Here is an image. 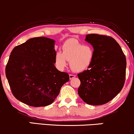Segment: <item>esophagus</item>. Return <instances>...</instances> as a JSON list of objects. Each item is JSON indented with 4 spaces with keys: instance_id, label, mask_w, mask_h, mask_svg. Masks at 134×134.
<instances>
[{
    "instance_id": "1",
    "label": "esophagus",
    "mask_w": 134,
    "mask_h": 134,
    "mask_svg": "<svg viewBox=\"0 0 134 134\" xmlns=\"http://www.w3.org/2000/svg\"><path fill=\"white\" fill-rule=\"evenodd\" d=\"M75 77H76V75H73V74H70V75H69V78H70V80L74 79V78H75Z\"/></svg>"
}]
</instances>
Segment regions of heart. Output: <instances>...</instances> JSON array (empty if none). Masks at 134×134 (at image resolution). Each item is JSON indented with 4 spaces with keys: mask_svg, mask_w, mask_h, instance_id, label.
<instances>
[{
    "mask_svg": "<svg viewBox=\"0 0 134 134\" xmlns=\"http://www.w3.org/2000/svg\"><path fill=\"white\" fill-rule=\"evenodd\" d=\"M93 58L94 51L91 46L82 44L75 40H70L62 46V53L58 52L55 54L54 60L59 69H63L68 60L73 71L80 72L88 68Z\"/></svg>",
    "mask_w": 134,
    "mask_h": 134,
    "instance_id": "b5f03b06",
    "label": "heart"
}]
</instances>
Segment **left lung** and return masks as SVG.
<instances>
[{"label":"left lung","mask_w":134,"mask_h":134,"mask_svg":"<svg viewBox=\"0 0 134 134\" xmlns=\"http://www.w3.org/2000/svg\"><path fill=\"white\" fill-rule=\"evenodd\" d=\"M86 41L94 49V58L87 70L78 74V93L90 105H101L113 99L122 89L126 79V59L114 38L90 34Z\"/></svg>","instance_id":"obj_1"}]
</instances>
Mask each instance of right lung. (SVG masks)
<instances>
[{
    "label": "right lung",
    "mask_w": 134,
    "mask_h": 134,
    "mask_svg": "<svg viewBox=\"0 0 134 134\" xmlns=\"http://www.w3.org/2000/svg\"><path fill=\"white\" fill-rule=\"evenodd\" d=\"M54 43L52 39L37 37L13 49L5 74L18 100L33 107L48 106L69 81V74L54 65Z\"/></svg>",
    "instance_id": "1"
}]
</instances>
